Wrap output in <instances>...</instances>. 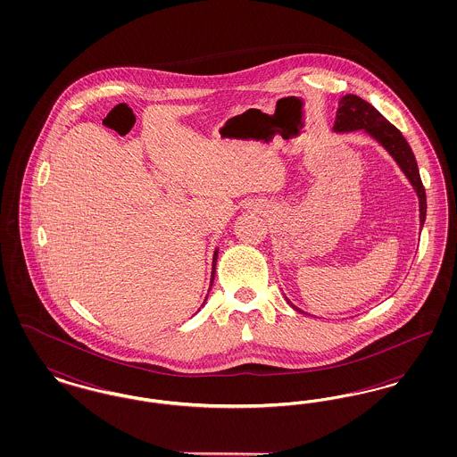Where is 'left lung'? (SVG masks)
Wrapping results in <instances>:
<instances>
[{"instance_id": "obj_1", "label": "left lung", "mask_w": 457, "mask_h": 457, "mask_svg": "<svg viewBox=\"0 0 457 457\" xmlns=\"http://www.w3.org/2000/svg\"><path fill=\"white\" fill-rule=\"evenodd\" d=\"M349 130H363L369 133L370 137H373L387 153L391 154L394 161L403 170V173L411 181L414 192L420 198V226H423L427 218V195L413 151L406 138L403 137V133L389 123L370 103L354 94H346L345 97H341L334 121V131ZM286 302L296 312L303 313V310L295 306L287 298Z\"/></svg>"}]
</instances>
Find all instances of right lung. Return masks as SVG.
I'll return each instance as SVG.
<instances>
[{"label": "right lung", "instance_id": "add662e5", "mask_svg": "<svg viewBox=\"0 0 457 457\" xmlns=\"http://www.w3.org/2000/svg\"><path fill=\"white\" fill-rule=\"evenodd\" d=\"M218 252L219 250L214 252V259H212V278H211V286H212V283H214V276H216V262H218ZM205 300H207V298H205Z\"/></svg>", "mask_w": 457, "mask_h": 457}]
</instances>
